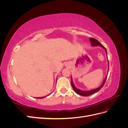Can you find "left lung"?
Segmentation results:
<instances>
[{
  "instance_id": "8db88e82",
  "label": "left lung",
  "mask_w": 128,
  "mask_h": 128,
  "mask_svg": "<svg viewBox=\"0 0 128 128\" xmlns=\"http://www.w3.org/2000/svg\"><path fill=\"white\" fill-rule=\"evenodd\" d=\"M90 40L91 42V45L94 46H100L101 47H102V48H104V50H105V51L106 52V54L107 56V50L106 49V48L104 47V46L101 44L99 42L96 40V39H95V38H90ZM108 70H109V69H108ZM107 76L105 77V78H104V82L102 84V85L101 86H100V87L96 88H95V89H94V90H90V91H82V90H78V89H77V88H76V87L74 86V84L72 83V78H71V84H72V86L74 89V91L77 94H78L80 96H90L92 94H94V93L96 92L99 91L100 89H101L103 86H104V83H105V82L106 80V79H107Z\"/></svg>"
}]
</instances>
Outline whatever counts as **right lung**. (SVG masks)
<instances>
[{
	"label": "right lung",
	"mask_w": 128,
	"mask_h": 128,
	"mask_svg": "<svg viewBox=\"0 0 128 128\" xmlns=\"http://www.w3.org/2000/svg\"><path fill=\"white\" fill-rule=\"evenodd\" d=\"M44 97H38V98H39V99H42V98H44Z\"/></svg>",
	"instance_id": "right-lung-1"
}]
</instances>
